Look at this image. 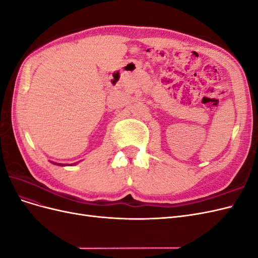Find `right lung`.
Returning <instances> with one entry per match:
<instances>
[{"mask_svg": "<svg viewBox=\"0 0 258 258\" xmlns=\"http://www.w3.org/2000/svg\"><path fill=\"white\" fill-rule=\"evenodd\" d=\"M52 163H54V165H58V166H73V165H76V163H72V165H66V163H64V165H63V163H56V162H52Z\"/></svg>", "mask_w": 258, "mask_h": 258, "instance_id": "add662e5", "label": "right lung"}]
</instances>
